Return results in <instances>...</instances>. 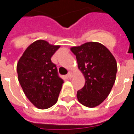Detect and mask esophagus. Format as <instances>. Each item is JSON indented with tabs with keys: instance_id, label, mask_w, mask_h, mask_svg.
Returning <instances> with one entry per match:
<instances>
[{
	"instance_id": "esophagus-1",
	"label": "esophagus",
	"mask_w": 134,
	"mask_h": 134,
	"mask_svg": "<svg viewBox=\"0 0 134 134\" xmlns=\"http://www.w3.org/2000/svg\"><path fill=\"white\" fill-rule=\"evenodd\" d=\"M67 76H68V77L69 78V79H71V78L72 77V71H69Z\"/></svg>"
}]
</instances>
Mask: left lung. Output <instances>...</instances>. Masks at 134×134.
Here are the masks:
<instances>
[{"instance_id": "obj_1", "label": "left lung", "mask_w": 134, "mask_h": 134, "mask_svg": "<svg viewBox=\"0 0 134 134\" xmlns=\"http://www.w3.org/2000/svg\"><path fill=\"white\" fill-rule=\"evenodd\" d=\"M70 49L86 80L77 91L78 100L86 107H96L108 97L114 85L118 71L115 59L105 46L97 42H87Z\"/></svg>"}]
</instances>
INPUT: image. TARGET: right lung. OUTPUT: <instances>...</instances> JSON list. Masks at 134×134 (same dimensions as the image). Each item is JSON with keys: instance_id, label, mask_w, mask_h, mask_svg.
Masks as SVG:
<instances>
[{"instance_id": "add662e5", "label": "right lung", "mask_w": 134, "mask_h": 134, "mask_svg": "<svg viewBox=\"0 0 134 134\" xmlns=\"http://www.w3.org/2000/svg\"><path fill=\"white\" fill-rule=\"evenodd\" d=\"M59 46L37 40L26 49L19 60V82L26 97L35 107L48 109L56 103L64 80L51 60Z\"/></svg>"}]
</instances>
